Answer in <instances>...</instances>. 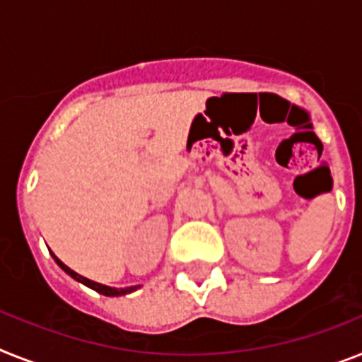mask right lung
Listing matches in <instances>:
<instances>
[{"instance_id": "obj_1", "label": "right lung", "mask_w": 362, "mask_h": 362, "mask_svg": "<svg viewBox=\"0 0 362 362\" xmlns=\"http://www.w3.org/2000/svg\"><path fill=\"white\" fill-rule=\"evenodd\" d=\"M53 259H55L57 264H59V267H61L62 270L66 272V274H70V276L74 277V279H77V281H81V283H85L86 286H90V288H94V291H95V292H100V294H105V296H122V294H127V292H131V291H133V288H136V286H125V288H110V286H107V285H100V283L90 281V279H86V277L79 276V274H77V272L71 270V268H68L66 264H64V262H62L61 259H59V257L53 255Z\"/></svg>"}]
</instances>
